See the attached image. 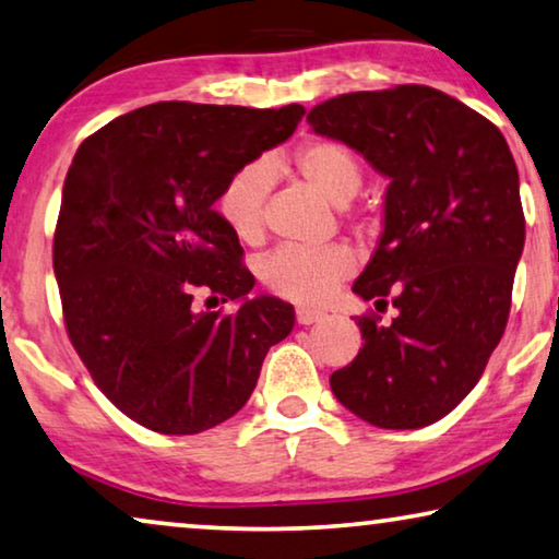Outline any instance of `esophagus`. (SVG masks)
I'll return each mask as SVG.
<instances>
[{
	"mask_svg": "<svg viewBox=\"0 0 559 559\" xmlns=\"http://www.w3.org/2000/svg\"><path fill=\"white\" fill-rule=\"evenodd\" d=\"M296 321L301 323V326H311V323L323 321V311H316V308H298Z\"/></svg>",
	"mask_w": 559,
	"mask_h": 559,
	"instance_id": "esophagus-1",
	"label": "esophagus"
}]
</instances>
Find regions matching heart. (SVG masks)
Returning <instances> with one entry per match:
<instances>
[{
  "instance_id": "obj_1",
  "label": "heart",
  "mask_w": 559,
  "mask_h": 559,
  "mask_svg": "<svg viewBox=\"0 0 559 559\" xmlns=\"http://www.w3.org/2000/svg\"><path fill=\"white\" fill-rule=\"evenodd\" d=\"M271 170L290 173L308 188L346 205L361 188V160L352 147L338 140H308L283 163H253L233 173L218 195V211L240 243L253 246L265 233V198L271 190ZM354 271V258L346 248H278L261 263L263 286L298 306H319Z\"/></svg>"
}]
</instances>
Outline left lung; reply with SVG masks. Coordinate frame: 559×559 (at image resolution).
Here are the masks:
<instances>
[{"label":"left lung","mask_w":559,"mask_h":559,"mask_svg":"<svg viewBox=\"0 0 559 559\" xmlns=\"http://www.w3.org/2000/svg\"><path fill=\"white\" fill-rule=\"evenodd\" d=\"M319 135L359 150L389 182L384 233L354 294L397 316H356L364 346L331 373L348 412L419 429L454 409L502 338L524 246L520 175L497 124L427 85L331 97Z\"/></svg>","instance_id":"left-lung-1"}]
</instances>
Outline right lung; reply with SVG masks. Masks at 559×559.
<instances>
[{"mask_svg": "<svg viewBox=\"0 0 559 559\" xmlns=\"http://www.w3.org/2000/svg\"><path fill=\"white\" fill-rule=\"evenodd\" d=\"M304 112L155 103L74 153L52 243L64 329L97 389L145 429L200 435L230 419L294 329L290 304L246 301L255 278L213 203ZM238 297V312L210 311Z\"/></svg>", "mask_w": 559, "mask_h": 559, "instance_id": "1", "label": "right lung"}]
</instances>
